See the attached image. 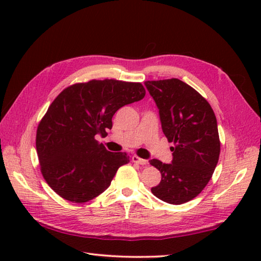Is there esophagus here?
<instances>
[{
    "label": "esophagus",
    "mask_w": 261,
    "mask_h": 261,
    "mask_svg": "<svg viewBox=\"0 0 261 261\" xmlns=\"http://www.w3.org/2000/svg\"><path fill=\"white\" fill-rule=\"evenodd\" d=\"M132 161L136 162V163H138V165H141V166H146L147 163H148L147 160H144V159L139 158L138 155H134V156H132Z\"/></svg>",
    "instance_id": "34e87169"
}]
</instances>
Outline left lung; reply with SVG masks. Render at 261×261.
<instances>
[{
    "instance_id": "1",
    "label": "left lung",
    "mask_w": 261,
    "mask_h": 261,
    "mask_svg": "<svg viewBox=\"0 0 261 261\" xmlns=\"http://www.w3.org/2000/svg\"><path fill=\"white\" fill-rule=\"evenodd\" d=\"M145 86L159 108L163 134L174 143L173 162L149 161L161 173V182L151 191L168 204H184L205 189L218 165L215 114L204 96L177 78L147 81Z\"/></svg>"
}]
</instances>
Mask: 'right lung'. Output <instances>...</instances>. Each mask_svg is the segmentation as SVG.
I'll return each instance as SVG.
<instances>
[{
    "instance_id": "add662e5",
    "label": "right lung",
    "mask_w": 261,
    "mask_h": 261,
    "mask_svg": "<svg viewBox=\"0 0 261 261\" xmlns=\"http://www.w3.org/2000/svg\"><path fill=\"white\" fill-rule=\"evenodd\" d=\"M145 93L140 83L93 79L56 96L39 123L35 146L43 178L60 197L82 204L109 187L130 156L107 151L95 136H107L114 114Z\"/></svg>"
}]
</instances>
